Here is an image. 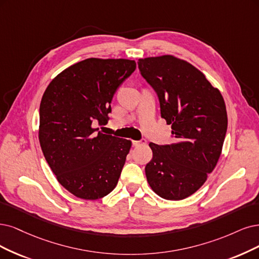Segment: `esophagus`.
I'll return each instance as SVG.
<instances>
[{"mask_svg": "<svg viewBox=\"0 0 259 259\" xmlns=\"http://www.w3.org/2000/svg\"><path fill=\"white\" fill-rule=\"evenodd\" d=\"M147 144V141L145 139H142L140 141H132V145L135 147L138 146H142V145H146Z\"/></svg>", "mask_w": 259, "mask_h": 259, "instance_id": "obj_1", "label": "esophagus"}]
</instances>
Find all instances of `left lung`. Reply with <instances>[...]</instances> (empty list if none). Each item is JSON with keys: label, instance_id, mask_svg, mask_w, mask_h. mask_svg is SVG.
I'll use <instances>...</instances> for the list:
<instances>
[{"label": "left lung", "instance_id": "1", "mask_svg": "<svg viewBox=\"0 0 259 259\" xmlns=\"http://www.w3.org/2000/svg\"><path fill=\"white\" fill-rule=\"evenodd\" d=\"M141 75L158 96L161 117L171 124L174 143H150L145 173L162 198L184 199L204 185L221 156L227 113L221 93L194 66L171 55L138 62Z\"/></svg>", "mask_w": 259, "mask_h": 259}]
</instances>
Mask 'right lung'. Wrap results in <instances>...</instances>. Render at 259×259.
Returning <instances> with one entry per match:
<instances>
[{
  "instance_id": "obj_1",
  "label": "right lung",
  "mask_w": 259,
  "mask_h": 259,
  "mask_svg": "<svg viewBox=\"0 0 259 259\" xmlns=\"http://www.w3.org/2000/svg\"><path fill=\"white\" fill-rule=\"evenodd\" d=\"M136 68L130 60H84L54 78L42 96L44 156L59 183L76 197L101 198L118 183L131 142L92 124L107 123L114 94Z\"/></svg>"
}]
</instances>
